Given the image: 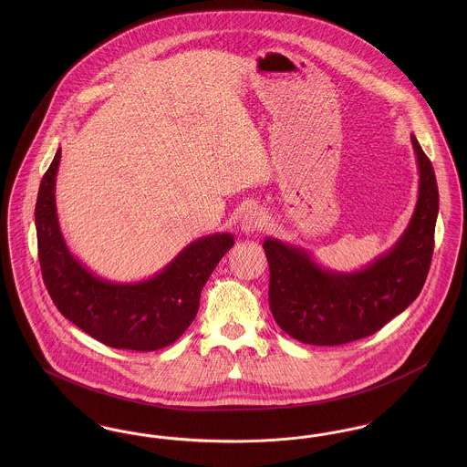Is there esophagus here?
I'll return each mask as SVG.
<instances>
[{
  "label": "esophagus",
  "mask_w": 467,
  "mask_h": 467,
  "mask_svg": "<svg viewBox=\"0 0 467 467\" xmlns=\"http://www.w3.org/2000/svg\"><path fill=\"white\" fill-rule=\"evenodd\" d=\"M265 225H266V215L263 212H259L257 208L255 210H248L244 213V221H242V229H244V233L261 231Z\"/></svg>",
  "instance_id": "esophagus-1"
}]
</instances>
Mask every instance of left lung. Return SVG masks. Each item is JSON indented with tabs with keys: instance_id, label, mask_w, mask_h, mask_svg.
I'll use <instances>...</instances> for the list:
<instances>
[{
	"instance_id": "left-lung-1",
	"label": "left lung",
	"mask_w": 467,
	"mask_h": 467,
	"mask_svg": "<svg viewBox=\"0 0 467 467\" xmlns=\"http://www.w3.org/2000/svg\"><path fill=\"white\" fill-rule=\"evenodd\" d=\"M420 168V194L411 223L398 244L354 275L317 266L294 246L267 238L269 308L294 339L334 347L379 331L420 294L434 252L440 194L431 159L411 134Z\"/></svg>"
}]
</instances>
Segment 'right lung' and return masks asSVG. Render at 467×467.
Segmentation results:
<instances>
[{
	"mask_svg": "<svg viewBox=\"0 0 467 467\" xmlns=\"http://www.w3.org/2000/svg\"><path fill=\"white\" fill-rule=\"evenodd\" d=\"M61 149L45 171L35 223L44 284L56 308L84 333L111 348L152 352L177 341L200 308L201 290L223 254L231 234L196 240L157 276L131 284H109L80 266L61 236L54 185Z\"/></svg>",
	"mask_w": 467,
	"mask_h": 467,
	"instance_id": "obj_1",
	"label": "right lung"
}]
</instances>
